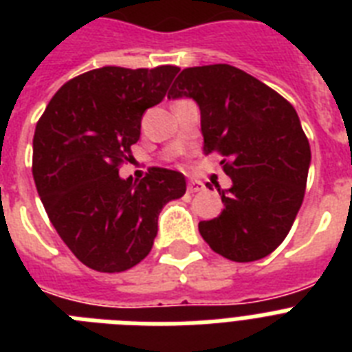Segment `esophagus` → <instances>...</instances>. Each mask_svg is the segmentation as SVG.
<instances>
[{"mask_svg": "<svg viewBox=\"0 0 352 352\" xmlns=\"http://www.w3.org/2000/svg\"><path fill=\"white\" fill-rule=\"evenodd\" d=\"M204 184L201 181H190L188 182V192L195 193V192H203Z\"/></svg>", "mask_w": 352, "mask_h": 352, "instance_id": "34e87169", "label": "esophagus"}]
</instances>
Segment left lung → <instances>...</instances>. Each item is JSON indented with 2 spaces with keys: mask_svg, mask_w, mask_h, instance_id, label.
<instances>
[{
  "mask_svg": "<svg viewBox=\"0 0 352 352\" xmlns=\"http://www.w3.org/2000/svg\"><path fill=\"white\" fill-rule=\"evenodd\" d=\"M182 96L199 104L204 155L219 153L232 179L228 190L217 186L223 212L199 232L219 256L257 261L283 243L303 203L311 146L298 113L228 63L182 69L168 98Z\"/></svg>",
  "mask_w": 352,
  "mask_h": 352,
  "instance_id": "8db88e82",
  "label": "left lung"
}]
</instances>
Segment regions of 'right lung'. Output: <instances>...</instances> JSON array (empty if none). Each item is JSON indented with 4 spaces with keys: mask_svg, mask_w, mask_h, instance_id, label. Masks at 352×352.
I'll return each instance as SVG.
<instances>
[{
    "mask_svg": "<svg viewBox=\"0 0 352 352\" xmlns=\"http://www.w3.org/2000/svg\"><path fill=\"white\" fill-rule=\"evenodd\" d=\"M175 65H107L69 80L36 124L32 177L41 203L69 250L98 272H124L148 256L162 206L186 192L182 173L149 168L122 179L140 120L166 96Z\"/></svg>",
    "mask_w": 352,
    "mask_h": 352,
    "instance_id": "1",
    "label": "right lung"
}]
</instances>
